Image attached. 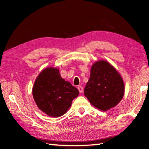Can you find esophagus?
Masks as SVG:
<instances>
[{"label": "esophagus", "mask_w": 149, "mask_h": 149, "mask_svg": "<svg viewBox=\"0 0 149 149\" xmlns=\"http://www.w3.org/2000/svg\"><path fill=\"white\" fill-rule=\"evenodd\" d=\"M77 89H78V90H79V91L80 93H82L83 91V86H78V87H77Z\"/></svg>", "instance_id": "1"}]
</instances>
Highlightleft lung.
<instances>
[{
  "label": "left lung",
  "instance_id": "obj_1",
  "mask_svg": "<svg viewBox=\"0 0 149 149\" xmlns=\"http://www.w3.org/2000/svg\"><path fill=\"white\" fill-rule=\"evenodd\" d=\"M124 89L122 78L116 70L109 63L100 60L91 66L84 93L93 106L107 111L120 102Z\"/></svg>",
  "mask_w": 149,
  "mask_h": 149
}]
</instances>
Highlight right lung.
Listing matches in <instances>:
<instances>
[{
    "mask_svg": "<svg viewBox=\"0 0 149 149\" xmlns=\"http://www.w3.org/2000/svg\"><path fill=\"white\" fill-rule=\"evenodd\" d=\"M33 98L38 108L47 115L59 117L71 106L79 90L66 81L56 68H47L38 75L33 88Z\"/></svg>",
    "mask_w": 149,
    "mask_h": 149,
    "instance_id": "1",
    "label": "right lung"
}]
</instances>
